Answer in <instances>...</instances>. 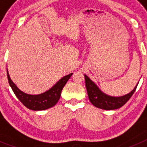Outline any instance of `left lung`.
<instances>
[{"instance_id":"1","label":"left lung","mask_w":147,"mask_h":147,"mask_svg":"<svg viewBox=\"0 0 147 147\" xmlns=\"http://www.w3.org/2000/svg\"><path fill=\"white\" fill-rule=\"evenodd\" d=\"M85 86H86L90 102L95 107L103 110H115L121 107L130 98L132 94L136 91L138 86V85H136V88L128 94L120 97H113L108 96L101 91L97 85L93 81H91L90 79L87 76V75H85Z\"/></svg>"}]
</instances>
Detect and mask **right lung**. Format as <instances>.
<instances>
[{
	"instance_id": "1",
	"label": "right lung",
	"mask_w": 147,
	"mask_h": 147,
	"mask_svg": "<svg viewBox=\"0 0 147 147\" xmlns=\"http://www.w3.org/2000/svg\"><path fill=\"white\" fill-rule=\"evenodd\" d=\"M73 74L65 76L59 80L52 88L45 93L38 95H30L21 91L10 79L7 70V78L10 87L17 98L25 107L32 110H44L54 107L57 103L61 96L62 88L69 80Z\"/></svg>"
}]
</instances>
